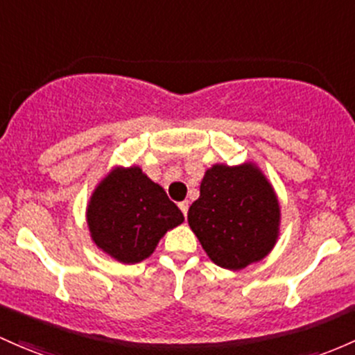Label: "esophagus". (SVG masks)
<instances>
[{
  "label": "esophagus",
  "mask_w": 355,
  "mask_h": 355,
  "mask_svg": "<svg viewBox=\"0 0 355 355\" xmlns=\"http://www.w3.org/2000/svg\"><path fill=\"white\" fill-rule=\"evenodd\" d=\"M178 207H180L182 214H184V216L187 217V212H189V200H184V202H180V204H178Z\"/></svg>",
  "instance_id": "obj_1"
}]
</instances>
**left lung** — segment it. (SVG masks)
<instances>
[{
  "instance_id": "1",
  "label": "left lung",
  "mask_w": 355,
  "mask_h": 355,
  "mask_svg": "<svg viewBox=\"0 0 355 355\" xmlns=\"http://www.w3.org/2000/svg\"><path fill=\"white\" fill-rule=\"evenodd\" d=\"M187 219L210 261L237 271L272 251L282 207L256 163H216L205 171L200 197L190 205Z\"/></svg>"
}]
</instances>
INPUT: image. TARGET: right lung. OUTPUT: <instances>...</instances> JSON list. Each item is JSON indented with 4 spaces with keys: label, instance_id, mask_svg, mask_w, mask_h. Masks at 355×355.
I'll return each mask as SVG.
<instances>
[{
    "label": "right lung",
    "instance_id": "1",
    "mask_svg": "<svg viewBox=\"0 0 355 355\" xmlns=\"http://www.w3.org/2000/svg\"><path fill=\"white\" fill-rule=\"evenodd\" d=\"M87 227L103 252L123 264L141 263L184 214L139 166H114L89 198Z\"/></svg>",
    "mask_w": 355,
    "mask_h": 355
}]
</instances>
